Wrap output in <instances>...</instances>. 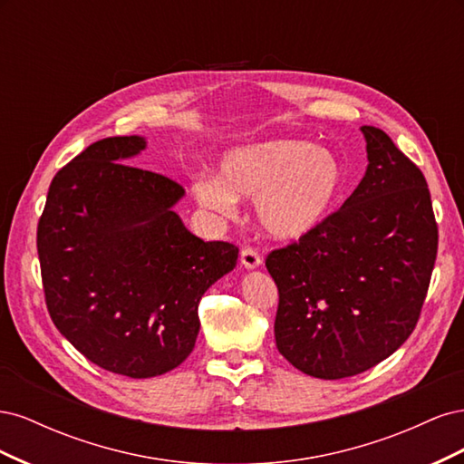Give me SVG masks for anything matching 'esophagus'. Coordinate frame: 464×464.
I'll return each instance as SVG.
<instances>
[{
  "label": "esophagus",
  "mask_w": 464,
  "mask_h": 464,
  "mask_svg": "<svg viewBox=\"0 0 464 464\" xmlns=\"http://www.w3.org/2000/svg\"><path fill=\"white\" fill-rule=\"evenodd\" d=\"M240 263L246 266V269H257L261 265V256L254 247H244L240 254Z\"/></svg>",
  "instance_id": "obj_1"
}]
</instances>
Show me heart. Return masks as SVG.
<instances>
[{
	"instance_id": "obj_1",
	"label": "heart",
	"mask_w": 464,
	"mask_h": 464,
	"mask_svg": "<svg viewBox=\"0 0 464 464\" xmlns=\"http://www.w3.org/2000/svg\"><path fill=\"white\" fill-rule=\"evenodd\" d=\"M344 166L334 152L302 139H271L236 147L220 160V176L193 181L203 207L232 215L237 198H256L261 228L275 240L315 232L339 205Z\"/></svg>"
}]
</instances>
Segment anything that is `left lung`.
<instances>
[{"instance_id":"obj_1","label":"left lung","mask_w":464,"mask_h":464,"mask_svg":"<svg viewBox=\"0 0 464 464\" xmlns=\"http://www.w3.org/2000/svg\"><path fill=\"white\" fill-rule=\"evenodd\" d=\"M362 133L368 168L353 195L265 261L278 288V353L319 379L366 372L409 339L438 256L424 174L385 131Z\"/></svg>"}]
</instances>
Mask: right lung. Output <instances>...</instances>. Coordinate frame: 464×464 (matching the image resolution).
I'll use <instances>...</instances> for the list:
<instances>
[{
	"instance_id": "right-lung-1",
	"label": "right lung",
	"mask_w": 464,
	"mask_h": 464,
	"mask_svg": "<svg viewBox=\"0 0 464 464\" xmlns=\"http://www.w3.org/2000/svg\"><path fill=\"white\" fill-rule=\"evenodd\" d=\"M145 137H108L53 176L36 246L53 325L111 373L178 368L199 333L203 294L237 261L228 242L193 236L174 205L184 188L125 164Z\"/></svg>"
}]
</instances>
